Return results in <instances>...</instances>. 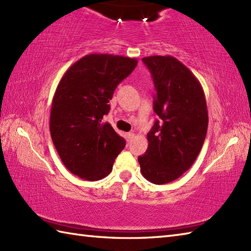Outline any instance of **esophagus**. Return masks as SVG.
<instances>
[{
	"label": "esophagus",
	"mask_w": 251,
	"mask_h": 251,
	"mask_svg": "<svg viewBox=\"0 0 251 251\" xmlns=\"http://www.w3.org/2000/svg\"><path fill=\"white\" fill-rule=\"evenodd\" d=\"M126 137H127V141L130 142L132 139H134L135 134H134V132H128V134L126 135Z\"/></svg>",
	"instance_id": "1"
}]
</instances>
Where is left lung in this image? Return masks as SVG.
<instances>
[{
	"label": "left lung",
	"instance_id": "left-lung-1",
	"mask_svg": "<svg viewBox=\"0 0 251 251\" xmlns=\"http://www.w3.org/2000/svg\"><path fill=\"white\" fill-rule=\"evenodd\" d=\"M150 71L155 95V121L147 135L149 146L138 157L143 177L154 184L178 179L204 145L208 111L204 90L194 74L172 56L142 58Z\"/></svg>",
	"mask_w": 251,
	"mask_h": 251
}]
</instances>
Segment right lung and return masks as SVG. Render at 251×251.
Returning <instances> with one entry per match:
<instances>
[{
  "label": "right lung",
  "instance_id": "obj_1",
  "mask_svg": "<svg viewBox=\"0 0 251 251\" xmlns=\"http://www.w3.org/2000/svg\"><path fill=\"white\" fill-rule=\"evenodd\" d=\"M137 63L129 57L90 54L73 63L58 84L50 109V136L62 163L79 178L106 177L125 148L124 138L101 121L109 113L117 85Z\"/></svg>",
  "mask_w": 251,
  "mask_h": 251
}]
</instances>
